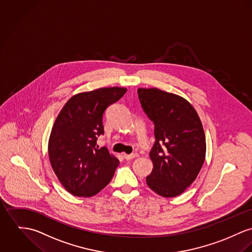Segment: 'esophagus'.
Here are the masks:
<instances>
[{"instance_id":"esophagus-1","label":"esophagus","mask_w":252,"mask_h":252,"mask_svg":"<svg viewBox=\"0 0 252 252\" xmlns=\"http://www.w3.org/2000/svg\"><path fill=\"white\" fill-rule=\"evenodd\" d=\"M124 156V158L126 159V160H129V159H132V158H137L138 157V154H130V155H127V154H124L123 155Z\"/></svg>"}]
</instances>
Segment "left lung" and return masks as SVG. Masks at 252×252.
<instances>
[{
    "label": "left lung",
    "instance_id": "1",
    "mask_svg": "<svg viewBox=\"0 0 252 252\" xmlns=\"http://www.w3.org/2000/svg\"><path fill=\"white\" fill-rule=\"evenodd\" d=\"M143 110L155 124L154 163L147 185L162 197L183 193L195 181L206 157V138L194 107L157 88L137 90Z\"/></svg>",
    "mask_w": 252,
    "mask_h": 252
}]
</instances>
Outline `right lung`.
I'll return each mask as SVG.
<instances>
[{
	"instance_id": "right-lung-1",
	"label": "right lung",
	"mask_w": 252,
	"mask_h": 252,
	"mask_svg": "<svg viewBox=\"0 0 252 252\" xmlns=\"http://www.w3.org/2000/svg\"><path fill=\"white\" fill-rule=\"evenodd\" d=\"M126 88H100L71 96L53 125L48 155L63 187L72 195L91 197L112 180L120 161L106 147L98 149L97 136L104 133L105 109L118 101Z\"/></svg>"
}]
</instances>
